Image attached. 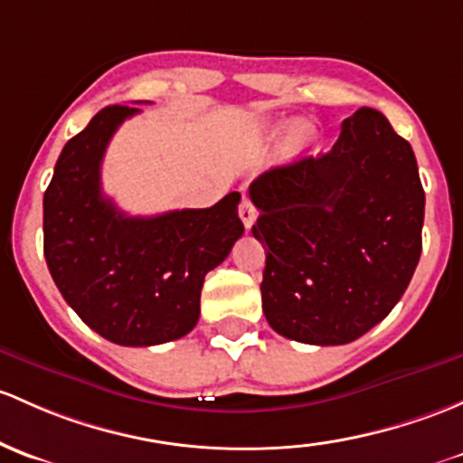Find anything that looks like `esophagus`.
<instances>
[{
    "instance_id": "1",
    "label": "esophagus",
    "mask_w": 463,
    "mask_h": 463,
    "mask_svg": "<svg viewBox=\"0 0 463 463\" xmlns=\"http://www.w3.org/2000/svg\"><path fill=\"white\" fill-rule=\"evenodd\" d=\"M240 217H241V222H244L246 231L252 226V223H255V206H252V203H250V199H248V194H241Z\"/></svg>"
}]
</instances>
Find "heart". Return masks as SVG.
<instances>
[{
    "label": "heart",
    "mask_w": 463,
    "mask_h": 463,
    "mask_svg": "<svg viewBox=\"0 0 463 463\" xmlns=\"http://www.w3.org/2000/svg\"><path fill=\"white\" fill-rule=\"evenodd\" d=\"M308 142H310V128L306 124H297L295 128L288 133V137L284 139V146H281V155H284L286 159L297 157V155H299L301 150L308 146Z\"/></svg>",
    "instance_id": "obj_1"
}]
</instances>
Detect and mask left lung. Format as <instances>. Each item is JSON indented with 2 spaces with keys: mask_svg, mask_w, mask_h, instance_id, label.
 I'll return each mask as SVG.
<instances>
[{
  "mask_svg": "<svg viewBox=\"0 0 463 463\" xmlns=\"http://www.w3.org/2000/svg\"><path fill=\"white\" fill-rule=\"evenodd\" d=\"M248 193L272 330L339 346L395 308L421 255L426 194L411 144L379 110L359 109L328 153L266 170Z\"/></svg>",
  "mask_w": 463,
  "mask_h": 463,
  "instance_id": "8db88e82",
  "label": "left lung"
}]
</instances>
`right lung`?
I'll list each match as a JSON object with an SVG mask.
<instances>
[{"mask_svg":"<svg viewBox=\"0 0 463 463\" xmlns=\"http://www.w3.org/2000/svg\"><path fill=\"white\" fill-rule=\"evenodd\" d=\"M130 106H106L71 139L43 193V257L86 326L119 346H157L199 319L208 270L244 232L240 193L211 208L130 217L101 193V159Z\"/></svg>","mask_w":463,"mask_h":463,"instance_id":"obj_1","label":"right lung"}]
</instances>
